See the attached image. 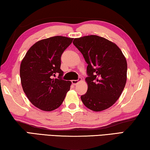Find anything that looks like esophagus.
<instances>
[{
    "label": "esophagus",
    "instance_id": "1",
    "mask_svg": "<svg viewBox=\"0 0 150 150\" xmlns=\"http://www.w3.org/2000/svg\"><path fill=\"white\" fill-rule=\"evenodd\" d=\"M81 80H82V79H81V78H79L78 80H72V83L73 85H76V84H77L78 82H80Z\"/></svg>",
    "mask_w": 150,
    "mask_h": 150
}]
</instances>
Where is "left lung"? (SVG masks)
<instances>
[{
	"label": "left lung",
	"mask_w": 150,
	"mask_h": 150,
	"mask_svg": "<svg viewBox=\"0 0 150 150\" xmlns=\"http://www.w3.org/2000/svg\"><path fill=\"white\" fill-rule=\"evenodd\" d=\"M73 44L88 64L87 92L81 96L86 107L106 110L121 96L127 80V61L116 44L97 35L74 38Z\"/></svg>",
	"instance_id": "obj_1"
}]
</instances>
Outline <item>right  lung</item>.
Instances as JSON below:
<instances>
[{
	"mask_svg": "<svg viewBox=\"0 0 150 150\" xmlns=\"http://www.w3.org/2000/svg\"><path fill=\"white\" fill-rule=\"evenodd\" d=\"M73 38L56 36L42 39L31 46L23 58L20 76L23 91L32 104L41 110L57 109L70 90L72 82L61 78V55Z\"/></svg>",
	"mask_w": 150,
	"mask_h": 150,
	"instance_id": "add662e5",
	"label": "right lung"
}]
</instances>
